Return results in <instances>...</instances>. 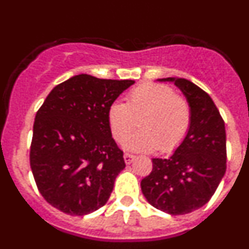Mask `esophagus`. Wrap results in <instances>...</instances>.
Returning <instances> with one entry per match:
<instances>
[{
  "label": "esophagus",
  "mask_w": 249,
  "mask_h": 249,
  "mask_svg": "<svg viewBox=\"0 0 249 249\" xmlns=\"http://www.w3.org/2000/svg\"><path fill=\"white\" fill-rule=\"evenodd\" d=\"M123 158H124V162H126V164H129V163H132V160H135L136 156L131 155V153H124Z\"/></svg>",
  "instance_id": "34e87169"
}]
</instances>
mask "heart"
<instances>
[{
  "label": "heart",
  "instance_id": "obj_1",
  "mask_svg": "<svg viewBox=\"0 0 249 249\" xmlns=\"http://www.w3.org/2000/svg\"><path fill=\"white\" fill-rule=\"evenodd\" d=\"M137 120L141 129L126 141L127 149L172 152L190 131L192 113L190 103L172 87L143 83L129 92L126 103L116 101L107 111L109 131L117 142L131 135Z\"/></svg>",
  "mask_w": 249,
  "mask_h": 249
}]
</instances>
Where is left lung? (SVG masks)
Here are the masks:
<instances>
[{"instance_id":"left-lung-1","label":"left lung","mask_w":249,"mask_h":249,"mask_svg":"<svg viewBox=\"0 0 249 249\" xmlns=\"http://www.w3.org/2000/svg\"><path fill=\"white\" fill-rule=\"evenodd\" d=\"M175 82L190 103V131L169 158H152L151 173L141 181L147 201L168 214L198 210L214 195L226 173V127L210 94L184 78Z\"/></svg>"}]
</instances>
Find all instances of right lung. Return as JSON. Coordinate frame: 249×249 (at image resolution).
I'll return each instance as SVG.
<instances>
[{
  "label": "right lung",
  "instance_id": "add662e5",
  "mask_svg": "<svg viewBox=\"0 0 249 249\" xmlns=\"http://www.w3.org/2000/svg\"><path fill=\"white\" fill-rule=\"evenodd\" d=\"M135 83L77 74L54 87L36 113L30 164L37 188L71 215L108 201L126 163L107 123L111 103Z\"/></svg>",
  "mask_w": 249,
  "mask_h": 249
}]
</instances>
